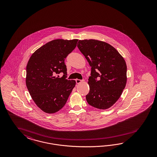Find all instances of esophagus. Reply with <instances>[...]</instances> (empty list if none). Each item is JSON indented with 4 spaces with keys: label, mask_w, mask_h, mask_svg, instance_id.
Wrapping results in <instances>:
<instances>
[{
    "label": "esophagus",
    "mask_w": 157,
    "mask_h": 157,
    "mask_svg": "<svg viewBox=\"0 0 157 157\" xmlns=\"http://www.w3.org/2000/svg\"><path fill=\"white\" fill-rule=\"evenodd\" d=\"M85 81L84 79H83V80H81V79H76V83L77 84H79V83H81L82 82H83Z\"/></svg>",
    "instance_id": "obj_1"
}]
</instances>
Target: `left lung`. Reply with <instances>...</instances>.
<instances>
[{"label": "left lung", "mask_w": 157, "mask_h": 157, "mask_svg": "<svg viewBox=\"0 0 157 157\" xmlns=\"http://www.w3.org/2000/svg\"><path fill=\"white\" fill-rule=\"evenodd\" d=\"M91 67L88 104L107 109L116 102L127 83V64L123 57L108 43L97 40H79L77 44Z\"/></svg>", "instance_id": "1"}]
</instances>
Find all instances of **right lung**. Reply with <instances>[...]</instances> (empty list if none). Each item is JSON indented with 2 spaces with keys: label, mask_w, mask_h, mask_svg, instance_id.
<instances>
[{
  "label": "right lung",
  "mask_w": 157,
  "mask_h": 157,
  "mask_svg": "<svg viewBox=\"0 0 157 157\" xmlns=\"http://www.w3.org/2000/svg\"><path fill=\"white\" fill-rule=\"evenodd\" d=\"M78 39H56L39 48L26 66V85L35 104L43 112L52 114L66 104L76 82L67 80V55L76 47ZM60 72L61 78L55 75Z\"/></svg>",
  "instance_id": "add662e5"
}]
</instances>
